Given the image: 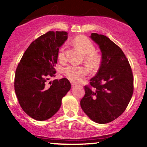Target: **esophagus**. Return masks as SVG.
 <instances>
[{
  "label": "esophagus",
  "mask_w": 147,
  "mask_h": 147,
  "mask_svg": "<svg viewBox=\"0 0 147 147\" xmlns=\"http://www.w3.org/2000/svg\"><path fill=\"white\" fill-rule=\"evenodd\" d=\"M71 85H72V87H75V86H76V84L75 83H73V82H71Z\"/></svg>",
  "instance_id": "esophagus-1"
}]
</instances>
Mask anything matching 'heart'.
<instances>
[{
  "instance_id": "1",
  "label": "heart",
  "mask_w": 147,
  "mask_h": 147,
  "mask_svg": "<svg viewBox=\"0 0 147 147\" xmlns=\"http://www.w3.org/2000/svg\"><path fill=\"white\" fill-rule=\"evenodd\" d=\"M74 44L78 49L85 55V60L90 66L94 68L98 66L100 62V57L96 52V47L90 38L85 36H77L73 40ZM58 59L64 61L66 59V46L62 45L58 51ZM88 73V70L83 66L68 65L63 69V74L70 81L79 82Z\"/></svg>"
}]
</instances>
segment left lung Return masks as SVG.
<instances>
[{
    "label": "left lung",
    "mask_w": 147,
    "mask_h": 147,
    "mask_svg": "<svg viewBox=\"0 0 147 147\" xmlns=\"http://www.w3.org/2000/svg\"><path fill=\"white\" fill-rule=\"evenodd\" d=\"M91 38L102 52V62L96 76L85 85L81 109L93 121L105 124L123 113L134 92L131 66L121 49L102 34L92 33Z\"/></svg>",
    "instance_id": "1"
}]
</instances>
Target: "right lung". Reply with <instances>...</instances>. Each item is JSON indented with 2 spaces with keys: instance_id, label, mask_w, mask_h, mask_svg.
I'll list each match as a JSON object with an SVG mask.
<instances>
[{
  "instance_id": "obj_1",
  "label": "right lung",
  "mask_w": 147,
  "mask_h": 147,
  "mask_svg": "<svg viewBox=\"0 0 147 147\" xmlns=\"http://www.w3.org/2000/svg\"><path fill=\"white\" fill-rule=\"evenodd\" d=\"M67 38L64 31L41 35L31 42L17 67L15 92L22 109L34 119L45 121L54 115L71 88L66 78L47 83L49 77H55L59 48Z\"/></svg>"
}]
</instances>
